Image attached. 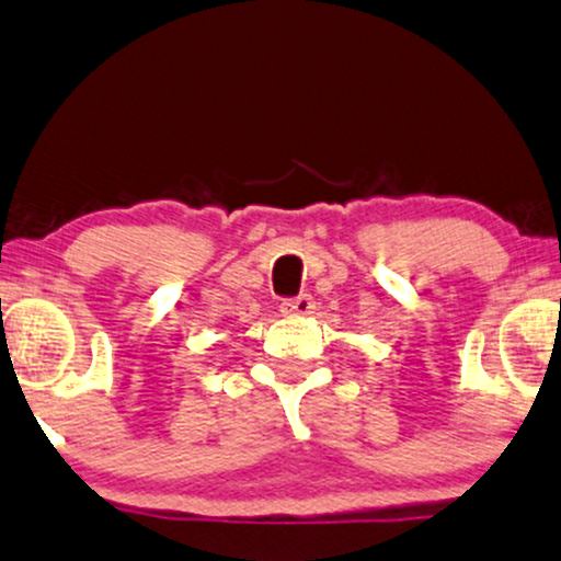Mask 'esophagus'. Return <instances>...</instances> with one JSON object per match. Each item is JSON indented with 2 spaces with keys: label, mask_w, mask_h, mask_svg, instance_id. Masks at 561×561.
Returning <instances> with one entry per match:
<instances>
[{
  "label": "esophagus",
  "mask_w": 561,
  "mask_h": 561,
  "mask_svg": "<svg viewBox=\"0 0 561 561\" xmlns=\"http://www.w3.org/2000/svg\"><path fill=\"white\" fill-rule=\"evenodd\" d=\"M312 309H314V299L309 294H301L296 296V299H286L280 304L283 317H307L312 314Z\"/></svg>",
  "instance_id": "1"
}]
</instances>
